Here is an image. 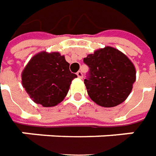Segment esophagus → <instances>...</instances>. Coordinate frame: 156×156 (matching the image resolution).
<instances>
[{
    "instance_id": "34e87169",
    "label": "esophagus",
    "mask_w": 156,
    "mask_h": 156,
    "mask_svg": "<svg viewBox=\"0 0 156 156\" xmlns=\"http://www.w3.org/2000/svg\"><path fill=\"white\" fill-rule=\"evenodd\" d=\"M76 75H77V76H78L79 78H80V79L83 77V74H82V72H81V71H78V72L76 73Z\"/></svg>"
}]
</instances>
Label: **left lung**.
Returning a JSON list of instances; mask_svg holds the SVG:
<instances>
[{"instance_id":"1","label":"left lung","mask_w":156,"mask_h":156,"mask_svg":"<svg viewBox=\"0 0 156 156\" xmlns=\"http://www.w3.org/2000/svg\"><path fill=\"white\" fill-rule=\"evenodd\" d=\"M83 62L89 68L84 83L91 100L104 107H113L126 100L136 80V69L124 54L107 46Z\"/></svg>"}]
</instances>
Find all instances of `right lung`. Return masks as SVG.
Here are the masks:
<instances>
[{
	"mask_svg": "<svg viewBox=\"0 0 156 156\" xmlns=\"http://www.w3.org/2000/svg\"><path fill=\"white\" fill-rule=\"evenodd\" d=\"M76 77L64 56L58 52H41L33 56L24 69L22 85L34 102L51 107L65 98Z\"/></svg>",
	"mask_w": 156,
	"mask_h": 156,
	"instance_id": "right-lung-1",
	"label": "right lung"
}]
</instances>
